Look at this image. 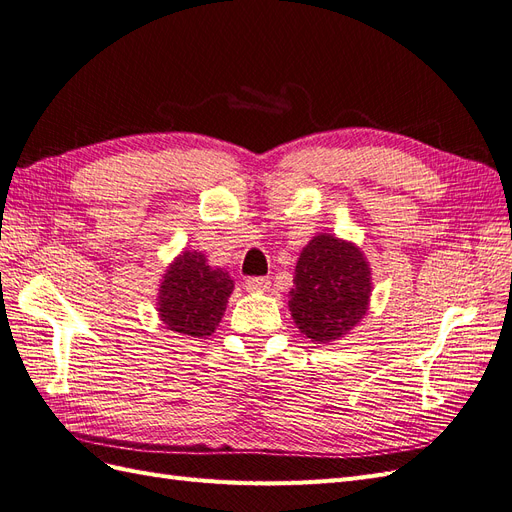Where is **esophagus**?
Returning <instances> with one entry per match:
<instances>
[{"label":"esophagus","instance_id":"1","mask_svg":"<svg viewBox=\"0 0 512 512\" xmlns=\"http://www.w3.org/2000/svg\"><path fill=\"white\" fill-rule=\"evenodd\" d=\"M271 288L269 277H247L245 290L247 292H267Z\"/></svg>","mask_w":512,"mask_h":512}]
</instances>
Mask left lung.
Masks as SVG:
<instances>
[{
  "label": "left lung",
  "instance_id": "obj_1",
  "mask_svg": "<svg viewBox=\"0 0 512 512\" xmlns=\"http://www.w3.org/2000/svg\"><path fill=\"white\" fill-rule=\"evenodd\" d=\"M288 297L294 324L312 342L344 337L369 307L371 271L363 252L327 232L316 235L303 247Z\"/></svg>",
  "mask_w": 512,
  "mask_h": 512
}]
</instances>
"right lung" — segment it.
<instances>
[{"label": "right lung", "instance_id": "add662e5", "mask_svg": "<svg viewBox=\"0 0 512 512\" xmlns=\"http://www.w3.org/2000/svg\"><path fill=\"white\" fill-rule=\"evenodd\" d=\"M232 288L224 269L209 267L205 254L185 250L170 262L160 284V320L175 333L209 337L226 312Z\"/></svg>", "mask_w": 512, "mask_h": 512}]
</instances>
